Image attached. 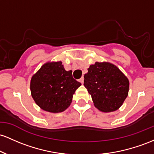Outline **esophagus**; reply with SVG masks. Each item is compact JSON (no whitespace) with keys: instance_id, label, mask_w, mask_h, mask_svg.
<instances>
[{"instance_id":"esophagus-1","label":"esophagus","mask_w":154,"mask_h":154,"mask_svg":"<svg viewBox=\"0 0 154 154\" xmlns=\"http://www.w3.org/2000/svg\"><path fill=\"white\" fill-rule=\"evenodd\" d=\"M79 82H80L82 84H84V77H82L80 79H79Z\"/></svg>"}]
</instances>
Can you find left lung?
Returning <instances> with one entry per match:
<instances>
[{"mask_svg":"<svg viewBox=\"0 0 154 154\" xmlns=\"http://www.w3.org/2000/svg\"><path fill=\"white\" fill-rule=\"evenodd\" d=\"M84 85L96 108L104 113L118 110L128 96L129 82L117 66L96 62L84 74Z\"/></svg>","mask_w":154,"mask_h":154,"instance_id":"obj_1","label":"left lung"}]
</instances>
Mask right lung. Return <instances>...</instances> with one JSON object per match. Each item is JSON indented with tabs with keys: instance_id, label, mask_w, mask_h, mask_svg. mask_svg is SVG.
Returning <instances> with one entry per match:
<instances>
[{
	"instance_id": "1",
	"label": "right lung",
	"mask_w": 154,
	"mask_h": 154,
	"mask_svg": "<svg viewBox=\"0 0 154 154\" xmlns=\"http://www.w3.org/2000/svg\"><path fill=\"white\" fill-rule=\"evenodd\" d=\"M82 84L72 78V70H65L61 61L47 62L30 80L31 96L45 111L57 113L70 106L72 95Z\"/></svg>"
}]
</instances>
